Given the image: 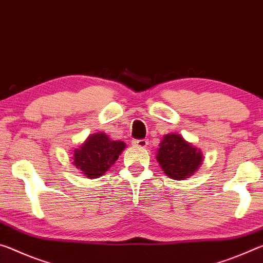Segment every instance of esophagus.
I'll use <instances>...</instances> for the list:
<instances>
[{
    "label": "esophagus",
    "instance_id": "obj_1",
    "mask_svg": "<svg viewBox=\"0 0 263 263\" xmlns=\"http://www.w3.org/2000/svg\"><path fill=\"white\" fill-rule=\"evenodd\" d=\"M148 143H149L148 140H144V139L133 141V144L136 145V147H140V148H145L148 145Z\"/></svg>",
    "mask_w": 263,
    "mask_h": 263
}]
</instances>
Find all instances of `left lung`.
Listing matches in <instances>:
<instances>
[{"label":"left lung","instance_id":"left-lung-1","mask_svg":"<svg viewBox=\"0 0 263 263\" xmlns=\"http://www.w3.org/2000/svg\"><path fill=\"white\" fill-rule=\"evenodd\" d=\"M203 154L179 134H166L160 143L156 160L166 176L176 180L189 178L203 163Z\"/></svg>","mask_w":263,"mask_h":263}]
</instances>
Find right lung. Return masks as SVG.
I'll list each match as a JSON object with an SVG mask.
<instances>
[{
    "label": "right lung",
    "mask_w": 263,
    "mask_h": 263,
    "mask_svg": "<svg viewBox=\"0 0 263 263\" xmlns=\"http://www.w3.org/2000/svg\"><path fill=\"white\" fill-rule=\"evenodd\" d=\"M124 148L123 141H113L105 133H97L74 149L73 164L87 178H99L110 169Z\"/></svg>",
    "instance_id": "obj_1"
}]
</instances>
